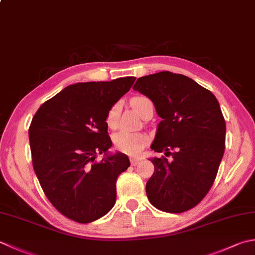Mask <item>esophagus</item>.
<instances>
[{"mask_svg": "<svg viewBox=\"0 0 255 255\" xmlns=\"http://www.w3.org/2000/svg\"><path fill=\"white\" fill-rule=\"evenodd\" d=\"M140 162V159H136V158H131L130 159V163L131 166H137V164Z\"/></svg>", "mask_w": 255, "mask_h": 255, "instance_id": "1", "label": "esophagus"}]
</instances>
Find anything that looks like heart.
I'll return each instance as SVG.
<instances>
[{
	"label": "heart",
	"mask_w": 255,
	"mask_h": 255,
	"mask_svg": "<svg viewBox=\"0 0 255 255\" xmlns=\"http://www.w3.org/2000/svg\"><path fill=\"white\" fill-rule=\"evenodd\" d=\"M150 99L144 96H136L131 98L130 105L141 117H143L148 104ZM119 114H121V103L117 102L113 104L111 108L107 111L105 123L109 129H116L119 125ZM148 141V137L142 132H129V131H119L114 134L113 142L114 146L119 151L128 154V156H138L146 147Z\"/></svg>",
	"instance_id": "b5f03b06"
}]
</instances>
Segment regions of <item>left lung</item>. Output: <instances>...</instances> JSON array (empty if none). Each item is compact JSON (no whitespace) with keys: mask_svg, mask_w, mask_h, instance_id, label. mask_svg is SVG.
<instances>
[{"mask_svg":"<svg viewBox=\"0 0 255 255\" xmlns=\"http://www.w3.org/2000/svg\"><path fill=\"white\" fill-rule=\"evenodd\" d=\"M132 88L151 99L162 119L151 149L166 156L150 159L149 201L169 213L190 210L211 189L226 149L220 105L207 88L171 72L138 78Z\"/></svg>","mask_w":255,"mask_h":255,"instance_id":"left-lung-1","label":"left lung"}]
</instances>
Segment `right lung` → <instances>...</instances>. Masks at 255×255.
Instances as JSON below:
<instances>
[{"label":"right lung","mask_w":255,"mask_h":255,"mask_svg":"<svg viewBox=\"0 0 255 255\" xmlns=\"http://www.w3.org/2000/svg\"><path fill=\"white\" fill-rule=\"evenodd\" d=\"M136 77L78 83L37 109L28 129L34 171L45 196L64 217L88 223L116 201V182L130 166L122 152L97 161L113 146L105 123L107 111Z\"/></svg>","instance_id":"1"}]
</instances>
